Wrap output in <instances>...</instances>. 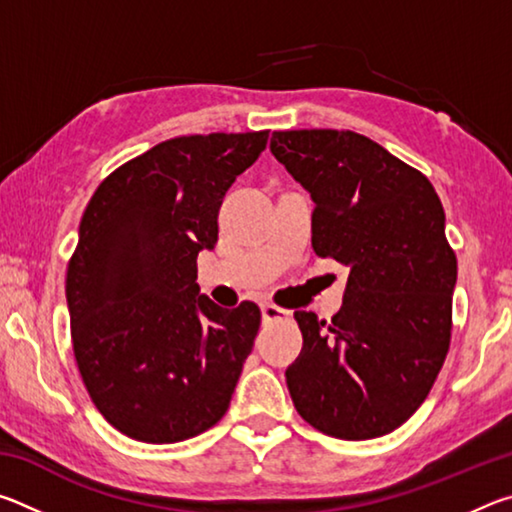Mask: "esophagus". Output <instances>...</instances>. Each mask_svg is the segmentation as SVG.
Masks as SVG:
<instances>
[{"label": "esophagus", "mask_w": 512, "mask_h": 512, "mask_svg": "<svg viewBox=\"0 0 512 512\" xmlns=\"http://www.w3.org/2000/svg\"><path fill=\"white\" fill-rule=\"evenodd\" d=\"M291 314L287 309L273 305V302H264L262 305V318L264 323H277V320H287Z\"/></svg>", "instance_id": "obj_1"}]
</instances>
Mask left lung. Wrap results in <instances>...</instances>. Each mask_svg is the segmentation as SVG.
<instances>
[{
	"mask_svg": "<svg viewBox=\"0 0 512 512\" xmlns=\"http://www.w3.org/2000/svg\"><path fill=\"white\" fill-rule=\"evenodd\" d=\"M271 153L314 201L311 246L350 268L339 314L296 311L287 386L311 427L343 440L391 433L427 400L452 339L456 255L436 189L366 135L280 131Z\"/></svg>",
	"mask_w": 512,
	"mask_h": 512,
	"instance_id": "obj_1",
	"label": "left lung"
}]
</instances>
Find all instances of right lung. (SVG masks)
I'll list each match as a JSON object with an SVG mask.
<instances>
[{
	"instance_id": "obj_1",
	"label": "right lung",
	"mask_w": 512,
	"mask_h": 512,
	"mask_svg": "<svg viewBox=\"0 0 512 512\" xmlns=\"http://www.w3.org/2000/svg\"><path fill=\"white\" fill-rule=\"evenodd\" d=\"M266 142L268 131L173 137L112 171L85 207L65 280L74 357L128 438L180 443L228 411L262 314L203 296L196 257Z\"/></svg>"
}]
</instances>
